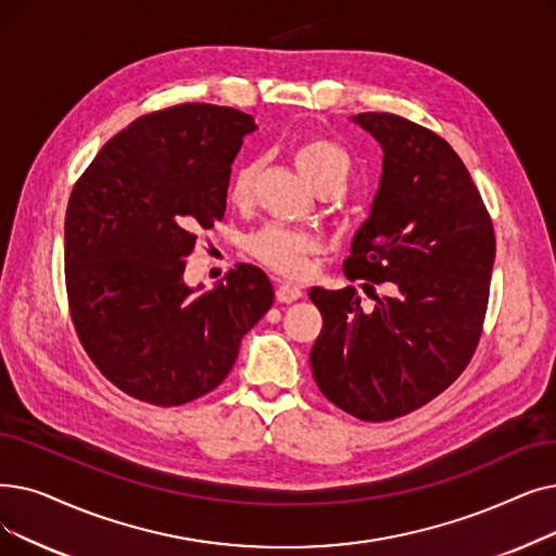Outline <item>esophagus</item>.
<instances>
[{"instance_id":"1","label":"esophagus","mask_w":556,"mask_h":556,"mask_svg":"<svg viewBox=\"0 0 556 556\" xmlns=\"http://www.w3.org/2000/svg\"><path fill=\"white\" fill-rule=\"evenodd\" d=\"M277 302H283V304H291V302H295V300H300L304 293H302V288H298V286H293V283H279L277 286Z\"/></svg>"}]
</instances>
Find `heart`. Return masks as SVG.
I'll use <instances>...</instances> for the list:
<instances>
[{
	"label": "heart",
	"instance_id": "b5f03b06",
	"mask_svg": "<svg viewBox=\"0 0 556 556\" xmlns=\"http://www.w3.org/2000/svg\"><path fill=\"white\" fill-rule=\"evenodd\" d=\"M293 161L316 190L331 184L343 188L352 170V159L348 150L327 136H308L300 140L293 152ZM256 177L258 163L248 161L238 165L229 181V200L238 206L248 204L254 195ZM245 248L265 268L283 277H304L311 268L313 256L323 252V240L311 231L265 225L248 238Z\"/></svg>",
	"mask_w": 556,
	"mask_h": 556
}]
</instances>
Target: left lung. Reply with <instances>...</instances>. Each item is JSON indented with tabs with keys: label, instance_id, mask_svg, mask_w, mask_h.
Here are the masks:
<instances>
[{
	"label": "left lung",
	"instance_id": "left-lung-1",
	"mask_svg": "<svg viewBox=\"0 0 556 556\" xmlns=\"http://www.w3.org/2000/svg\"><path fill=\"white\" fill-rule=\"evenodd\" d=\"M354 123L381 142L383 175L343 273L391 281L395 295L364 311L352 286L311 288L323 329L308 361L331 404L386 422L441 395L470 364L486 318L495 231L445 138L395 113H358Z\"/></svg>",
	"mask_w": 556,
	"mask_h": 556
}]
</instances>
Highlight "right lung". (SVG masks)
<instances>
[{"instance_id": "add662e5", "label": "right lung", "mask_w": 556, "mask_h": 556, "mask_svg": "<svg viewBox=\"0 0 556 556\" xmlns=\"http://www.w3.org/2000/svg\"><path fill=\"white\" fill-rule=\"evenodd\" d=\"M252 115L177 104L115 134L65 211V291L86 354L119 391L181 406L225 381L273 306L270 279L238 263L211 293L184 283L200 229L223 220L231 161Z\"/></svg>"}]
</instances>
